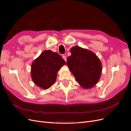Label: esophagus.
Wrapping results in <instances>:
<instances>
[{
  "label": "esophagus",
  "mask_w": 131,
  "mask_h": 131,
  "mask_svg": "<svg viewBox=\"0 0 131 131\" xmlns=\"http://www.w3.org/2000/svg\"><path fill=\"white\" fill-rule=\"evenodd\" d=\"M62 57H63V58L65 61H66L67 58H66V56H65V55H63V56H62Z\"/></svg>",
  "instance_id": "esophagus-1"
}]
</instances>
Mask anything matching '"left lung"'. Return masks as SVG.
Wrapping results in <instances>:
<instances>
[{"label":"left lung","instance_id":"1","mask_svg":"<svg viewBox=\"0 0 131 131\" xmlns=\"http://www.w3.org/2000/svg\"><path fill=\"white\" fill-rule=\"evenodd\" d=\"M67 65L79 84L90 89L99 81L102 71L99 59L93 52L79 46L72 47Z\"/></svg>","mask_w":131,"mask_h":131}]
</instances>
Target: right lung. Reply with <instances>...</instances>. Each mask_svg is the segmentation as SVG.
I'll return each mask as SVG.
<instances>
[{"mask_svg": "<svg viewBox=\"0 0 131 131\" xmlns=\"http://www.w3.org/2000/svg\"><path fill=\"white\" fill-rule=\"evenodd\" d=\"M65 64L58 53L49 50L43 51L31 65L33 82L43 89L49 88L56 81L58 71Z\"/></svg>", "mask_w": 131, "mask_h": 131, "instance_id": "1", "label": "right lung"}]
</instances>
